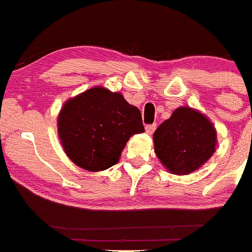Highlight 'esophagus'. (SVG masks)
Here are the masks:
<instances>
[{"label":"esophagus","mask_w":252,"mask_h":252,"mask_svg":"<svg viewBox=\"0 0 252 252\" xmlns=\"http://www.w3.org/2000/svg\"><path fill=\"white\" fill-rule=\"evenodd\" d=\"M155 128H157V125H146L145 126V130L149 135H151L155 131Z\"/></svg>","instance_id":"1"}]
</instances>
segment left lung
<instances>
[{
  "label": "left lung",
  "instance_id": "1",
  "mask_svg": "<svg viewBox=\"0 0 252 252\" xmlns=\"http://www.w3.org/2000/svg\"><path fill=\"white\" fill-rule=\"evenodd\" d=\"M154 150L171 174L187 175L206 164L217 146V131L211 120L192 107L173 111L154 132Z\"/></svg>",
  "mask_w": 252,
  "mask_h": 252
}]
</instances>
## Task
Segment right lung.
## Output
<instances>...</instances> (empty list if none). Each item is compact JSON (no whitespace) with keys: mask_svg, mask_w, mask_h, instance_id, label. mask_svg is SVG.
Wrapping results in <instances>:
<instances>
[{"mask_svg":"<svg viewBox=\"0 0 252 252\" xmlns=\"http://www.w3.org/2000/svg\"><path fill=\"white\" fill-rule=\"evenodd\" d=\"M144 131L139 108L104 87L69 98L58 116V135L66 157L88 171L115 165L130 137Z\"/></svg>","mask_w":252,"mask_h":252,"instance_id":"add662e5","label":"right lung"}]
</instances>
